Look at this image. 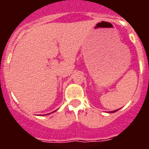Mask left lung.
I'll use <instances>...</instances> for the list:
<instances>
[{"label":"left lung","instance_id":"8db88e82","mask_svg":"<svg viewBox=\"0 0 149 149\" xmlns=\"http://www.w3.org/2000/svg\"><path fill=\"white\" fill-rule=\"evenodd\" d=\"M118 110H113V111H111V112H110V113H115V112L118 111Z\"/></svg>","mask_w":149,"mask_h":149}]
</instances>
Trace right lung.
Segmentation results:
<instances>
[{
  "instance_id": "add662e5",
  "label": "right lung",
  "mask_w": 149,
  "mask_h": 149,
  "mask_svg": "<svg viewBox=\"0 0 149 149\" xmlns=\"http://www.w3.org/2000/svg\"><path fill=\"white\" fill-rule=\"evenodd\" d=\"M55 111H56V110H55ZM55 111H54V112H55ZM53 113H54V112H53ZM47 115H48V114H47Z\"/></svg>"
}]
</instances>
